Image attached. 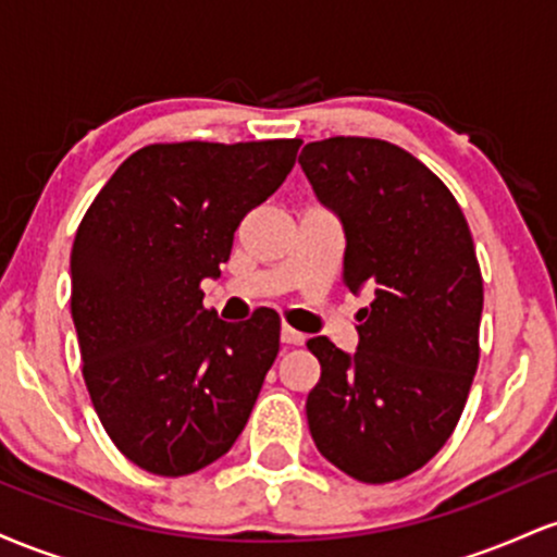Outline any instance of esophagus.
Returning <instances> with one entry per match:
<instances>
[{"mask_svg": "<svg viewBox=\"0 0 557 557\" xmlns=\"http://www.w3.org/2000/svg\"><path fill=\"white\" fill-rule=\"evenodd\" d=\"M280 341H283L285 345H304L306 343V335L304 332L287 327V324H283V330H280Z\"/></svg>", "mask_w": 557, "mask_h": 557, "instance_id": "1", "label": "esophagus"}]
</instances>
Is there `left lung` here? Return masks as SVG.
<instances>
[{"label": "left lung", "mask_w": 557, "mask_h": 557, "mask_svg": "<svg viewBox=\"0 0 557 557\" xmlns=\"http://www.w3.org/2000/svg\"><path fill=\"white\" fill-rule=\"evenodd\" d=\"M298 162L343 225L345 287L374 290L356 354L309 341L322 363L311 437L348 476L395 482L447 443L474 382L484 290L471 230L445 183L387 140H314Z\"/></svg>", "instance_id": "1"}]
</instances>
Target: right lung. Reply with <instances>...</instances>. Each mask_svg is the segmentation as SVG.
I'll use <instances>...</instances> for the list:
<instances>
[{"mask_svg": "<svg viewBox=\"0 0 557 557\" xmlns=\"http://www.w3.org/2000/svg\"><path fill=\"white\" fill-rule=\"evenodd\" d=\"M298 138L151 144L114 170L73 253L83 380L120 453L185 476L233 447L277 359L280 319L230 324L203 309L240 220L283 185Z\"/></svg>", "mask_w": 557, "mask_h": 557, "instance_id": "right-lung-1", "label": "right lung"}]
</instances>
